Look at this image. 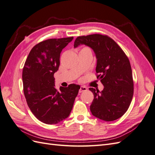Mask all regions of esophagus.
Returning a JSON list of instances; mask_svg holds the SVG:
<instances>
[{
  "mask_svg": "<svg viewBox=\"0 0 155 155\" xmlns=\"http://www.w3.org/2000/svg\"><path fill=\"white\" fill-rule=\"evenodd\" d=\"M87 91V88L85 87H84V86H81L80 87V89H79V93H81V92H83L84 91Z\"/></svg>",
  "mask_w": 155,
  "mask_h": 155,
  "instance_id": "34e87169",
  "label": "esophagus"
}]
</instances>
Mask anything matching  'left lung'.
Wrapping results in <instances>:
<instances>
[{
  "label": "left lung",
  "instance_id": "left-lung-1",
  "mask_svg": "<svg viewBox=\"0 0 155 155\" xmlns=\"http://www.w3.org/2000/svg\"><path fill=\"white\" fill-rule=\"evenodd\" d=\"M85 45L91 48L97 59L96 72L104 90L89 88L94 100L90 107L94 116L106 121L122 116L129 109L133 96L134 84L129 60L110 37L100 34L78 37L74 48Z\"/></svg>",
  "mask_w": 155,
  "mask_h": 155
}]
</instances>
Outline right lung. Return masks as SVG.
Wrapping results in <instances>:
<instances>
[{
    "label": "right lung",
    "instance_id": "add662e5",
    "mask_svg": "<svg viewBox=\"0 0 155 155\" xmlns=\"http://www.w3.org/2000/svg\"><path fill=\"white\" fill-rule=\"evenodd\" d=\"M73 37L50 39L32 48L22 70L23 90L34 115L46 124H56L68 118L80 86L55 87L54 74L59 69L60 54Z\"/></svg>",
    "mask_w": 155,
    "mask_h": 155
}]
</instances>
